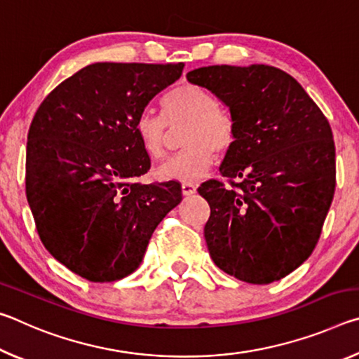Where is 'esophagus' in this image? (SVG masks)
I'll list each match as a JSON object with an SVG mask.
<instances>
[{"instance_id":"obj_1","label":"esophagus","mask_w":359,"mask_h":359,"mask_svg":"<svg viewBox=\"0 0 359 359\" xmlns=\"http://www.w3.org/2000/svg\"><path fill=\"white\" fill-rule=\"evenodd\" d=\"M182 193H184V196H191V194L196 193V184H193V182H184L182 184Z\"/></svg>"}]
</instances>
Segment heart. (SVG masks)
<instances>
[{
	"mask_svg": "<svg viewBox=\"0 0 359 359\" xmlns=\"http://www.w3.org/2000/svg\"><path fill=\"white\" fill-rule=\"evenodd\" d=\"M166 118L145 111L136 120V136L145 155L160 160L166 155L171 141V126L179 130L187 125L185 150L166 160L156 169L160 180H198L214 163V150L226 151L234 141L231 115L218 106L209 90L196 83H180L165 102Z\"/></svg>",
	"mask_w": 359,
	"mask_h": 359,
	"instance_id": "heart-1",
	"label": "heart"
}]
</instances>
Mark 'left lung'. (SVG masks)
Masks as SVG:
<instances>
[{
  "mask_svg": "<svg viewBox=\"0 0 359 359\" xmlns=\"http://www.w3.org/2000/svg\"><path fill=\"white\" fill-rule=\"evenodd\" d=\"M188 82L229 109L234 141L210 179L204 226L210 258L247 283L280 280L311 257L336 190L330 121L296 79L267 65L204 66Z\"/></svg>",
  "mask_w": 359,
  "mask_h": 359,
  "instance_id": "left-lung-1",
  "label": "left lung"
}]
</instances>
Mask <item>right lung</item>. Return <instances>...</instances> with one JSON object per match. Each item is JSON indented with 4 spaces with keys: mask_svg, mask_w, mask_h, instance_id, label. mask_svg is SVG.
<instances>
[{
    "mask_svg": "<svg viewBox=\"0 0 359 359\" xmlns=\"http://www.w3.org/2000/svg\"><path fill=\"white\" fill-rule=\"evenodd\" d=\"M182 71L184 63L88 65L34 114L25 187L36 229L53 258L90 282L135 272L182 201L179 182H135L150 169L136 120Z\"/></svg>",
    "mask_w": 359,
    "mask_h": 359,
    "instance_id": "add662e5",
    "label": "right lung"
}]
</instances>
